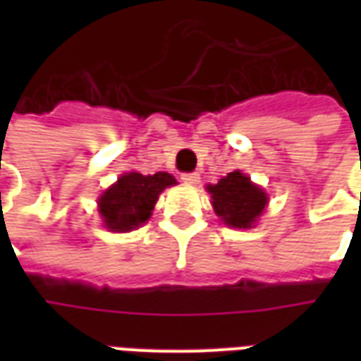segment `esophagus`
<instances>
[{
	"label": "esophagus",
	"instance_id": "esophagus-1",
	"mask_svg": "<svg viewBox=\"0 0 361 361\" xmlns=\"http://www.w3.org/2000/svg\"><path fill=\"white\" fill-rule=\"evenodd\" d=\"M199 180H201V176L195 172L181 173V181H183V183H188V185H197V183H199Z\"/></svg>",
	"mask_w": 361,
	"mask_h": 361
}]
</instances>
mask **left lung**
<instances>
[{"mask_svg": "<svg viewBox=\"0 0 361 361\" xmlns=\"http://www.w3.org/2000/svg\"><path fill=\"white\" fill-rule=\"evenodd\" d=\"M207 191L216 216L230 228H253L269 203L265 191L240 170L230 172L214 185L209 183Z\"/></svg>", "mask_w": 361, "mask_h": 361, "instance_id": "left-lung-1", "label": "left lung"}]
</instances>
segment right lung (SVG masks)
Masks as SVG:
<instances>
[{
    "label": "right lung",
    "instance_id": "1",
    "mask_svg": "<svg viewBox=\"0 0 361 361\" xmlns=\"http://www.w3.org/2000/svg\"><path fill=\"white\" fill-rule=\"evenodd\" d=\"M176 183V178L168 172L142 176L127 172L104 191L98 199V212L104 228L110 232H131L145 224L152 214L158 195Z\"/></svg>",
    "mask_w": 361,
    "mask_h": 361
}]
</instances>
